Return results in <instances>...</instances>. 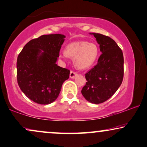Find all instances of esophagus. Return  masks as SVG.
I'll list each match as a JSON object with an SVG mask.
<instances>
[{"mask_svg":"<svg viewBox=\"0 0 147 147\" xmlns=\"http://www.w3.org/2000/svg\"><path fill=\"white\" fill-rule=\"evenodd\" d=\"M77 75V74L75 72L70 71V78H71V79H74V78H75Z\"/></svg>","mask_w":147,"mask_h":147,"instance_id":"obj_1","label":"esophagus"}]
</instances>
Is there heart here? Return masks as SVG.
<instances>
[{"label": "heart", "instance_id": "1", "mask_svg": "<svg viewBox=\"0 0 147 147\" xmlns=\"http://www.w3.org/2000/svg\"><path fill=\"white\" fill-rule=\"evenodd\" d=\"M60 58H66L68 56L73 58L75 67L84 70L93 65L98 56V49L95 44L88 42H74L66 47V51L59 54Z\"/></svg>", "mask_w": 147, "mask_h": 147}]
</instances>
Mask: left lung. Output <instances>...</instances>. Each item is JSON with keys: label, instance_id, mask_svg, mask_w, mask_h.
<instances>
[{"label": "left lung", "instance_id": "obj_1", "mask_svg": "<svg viewBox=\"0 0 147 147\" xmlns=\"http://www.w3.org/2000/svg\"><path fill=\"white\" fill-rule=\"evenodd\" d=\"M96 38L101 52L97 64L85 74L82 95L89 102L99 104L110 98L122 83L124 56L116 42L108 36L90 33Z\"/></svg>", "mask_w": 147, "mask_h": 147}]
</instances>
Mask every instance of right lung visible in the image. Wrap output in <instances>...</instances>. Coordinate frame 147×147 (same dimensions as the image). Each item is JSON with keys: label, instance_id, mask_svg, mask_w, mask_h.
Returning <instances> with one entry per match:
<instances>
[{"label": "right lung", "instance_id": "right-lung-1", "mask_svg": "<svg viewBox=\"0 0 147 147\" xmlns=\"http://www.w3.org/2000/svg\"><path fill=\"white\" fill-rule=\"evenodd\" d=\"M66 36L44 35L27 43L17 60V83L31 101L42 105L54 102L70 70L56 64Z\"/></svg>", "mask_w": 147, "mask_h": 147}]
</instances>
